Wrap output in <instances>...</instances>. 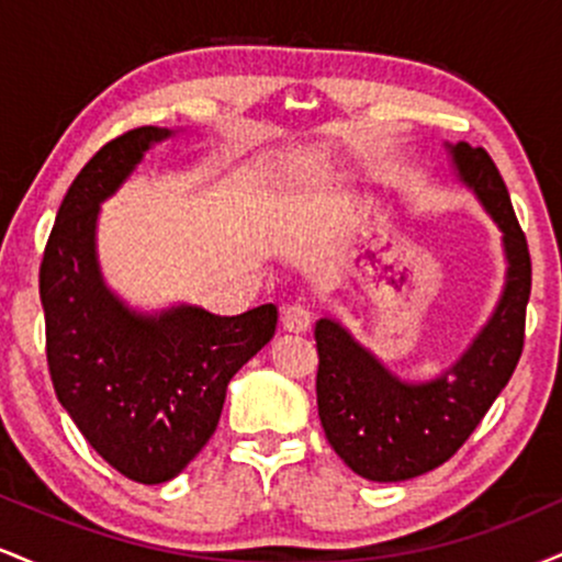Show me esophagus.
<instances>
[{"label": "esophagus", "mask_w": 562, "mask_h": 562, "mask_svg": "<svg viewBox=\"0 0 562 562\" xmlns=\"http://www.w3.org/2000/svg\"><path fill=\"white\" fill-rule=\"evenodd\" d=\"M282 325L290 333H306L312 327V308L301 301L290 303V306H285V312H282Z\"/></svg>", "instance_id": "34e87169"}]
</instances>
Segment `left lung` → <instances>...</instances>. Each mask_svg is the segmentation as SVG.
Returning <instances> with one entry per match:
<instances>
[{
    "label": "left lung",
    "instance_id": "left-lung-1",
    "mask_svg": "<svg viewBox=\"0 0 562 562\" xmlns=\"http://www.w3.org/2000/svg\"><path fill=\"white\" fill-rule=\"evenodd\" d=\"M457 177L502 229L507 274L492 319L447 372L425 383L398 380L340 322L314 327L317 406L335 454L367 481H406L449 460L513 378L524 353L531 256L492 156L468 142L447 145Z\"/></svg>",
    "mask_w": 562,
    "mask_h": 562
}]
</instances>
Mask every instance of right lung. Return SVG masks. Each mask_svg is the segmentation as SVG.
Here are the masks:
<instances>
[{"label": "right lung", "mask_w": 562, "mask_h": 562, "mask_svg": "<svg viewBox=\"0 0 562 562\" xmlns=\"http://www.w3.org/2000/svg\"><path fill=\"white\" fill-rule=\"evenodd\" d=\"M169 128L108 142L57 211L38 269L57 402L108 465L137 483L171 481L214 436L229 380L272 340L277 306L218 317L200 306L132 312L97 263V216Z\"/></svg>", "instance_id": "right-lung-1"}]
</instances>
